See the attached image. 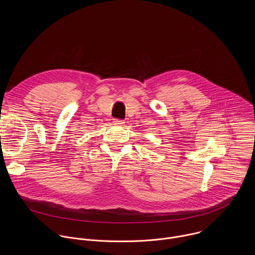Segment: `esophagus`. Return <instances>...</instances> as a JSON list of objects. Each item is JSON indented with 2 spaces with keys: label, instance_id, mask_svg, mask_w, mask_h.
<instances>
[{
  "label": "esophagus",
  "instance_id": "1",
  "mask_svg": "<svg viewBox=\"0 0 255 255\" xmlns=\"http://www.w3.org/2000/svg\"><path fill=\"white\" fill-rule=\"evenodd\" d=\"M115 125H117V126H123L124 124H125V122L123 121V120H121V119H114V122H113Z\"/></svg>",
  "mask_w": 255,
  "mask_h": 255
}]
</instances>
